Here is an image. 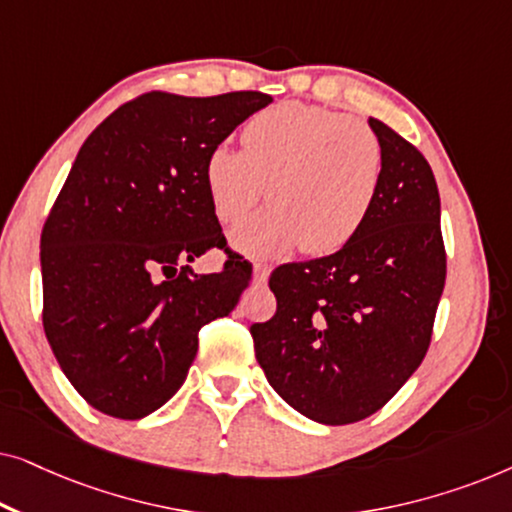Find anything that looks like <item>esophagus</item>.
I'll list each match as a JSON object with an SVG mask.
<instances>
[{
    "label": "esophagus",
    "mask_w": 512,
    "mask_h": 512,
    "mask_svg": "<svg viewBox=\"0 0 512 512\" xmlns=\"http://www.w3.org/2000/svg\"><path fill=\"white\" fill-rule=\"evenodd\" d=\"M268 277H270V268H268V265L256 263V265H254V284H265V282H268Z\"/></svg>",
    "instance_id": "34e87169"
}]
</instances>
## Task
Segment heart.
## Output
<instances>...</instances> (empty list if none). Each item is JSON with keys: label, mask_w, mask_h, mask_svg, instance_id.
<instances>
[{"label": "heart", "mask_w": 512, "mask_h": 512, "mask_svg": "<svg viewBox=\"0 0 512 512\" xmlns=\"http://www.w3.org/2000/svg\"><path fill=\"white\" fill-rule=\"evenodd\" d=\"M384 149L359 118L305 102H279L244 125V149L216 144L205 160V186L214 214L237 223V251L277 258L293 249L310 256L345 247L366 223L380 193Z\"/></svg>", "instance_id": "heart-1"}]
</instances>
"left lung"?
<instances>
[{
	"mask_svg": "<svg viewBox=\"0 0 512 512\" xmlns=\"http://www.w3.org/2000/svg\"><path fill=\"white\" fill-rule=\"evenodd\" d=\"M368 125L384 172L366 223L335 254L272 272L277 314L251 326L270 387L328 426L370 417L410 380L445 286L436 177L389 125Z\"/></svg>",
	"mask_w": 512,
	"mask_h": 512,
	"instance_id": "8db88e82",
	"label": "left lung"
}]
</instances>
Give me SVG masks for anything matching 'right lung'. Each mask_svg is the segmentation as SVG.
<instances>
[{"instance_id":"obj_1","label":"right lung","mask_w":512,"mask_h":512,"mask_svg":"<svg viewBox=\"0 0 512 512\" xmlns=\"http://www.w3.org/2000/svg\"><path fill=\"white\" fill-rule=\"evenodd\" d=\"M270 95L146 93L97 125L76 153L41 233L44 331L62 373L95 410L142 419L184 384L198 331L226 317L251 268L198 275L223 233L207 153Z\"/></svg>"}]
</instances>
